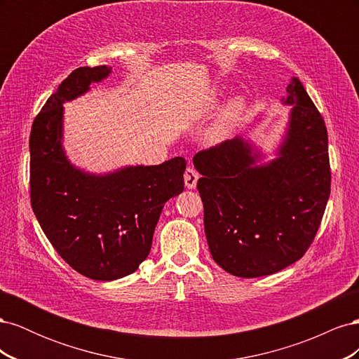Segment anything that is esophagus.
I'll list each match as a JSON object with an SVG mask.
<instances>
[{
  "instance_id": "obj_1",
  "label": "esophagus",
  "mask_w": 359,
  "mask_h": 359,
  "mask_svg": "<svg viewBox=\"0 0 359 359\" xmlns=\"http://www.w3.org/2000/svg\"><path fill=\"white\" fill-rule=\"evenodd\" d=\"M198 180H199V173L196 172V169L189 166L186 169V172H184V182H186V187L187 189H194V187H196V184H198Z\"/></svg>"
}]
</instances>
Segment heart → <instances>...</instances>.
<instances>
[{
    "label": "heart",
    "mask_w": 359,
    "mask_h": 359,
    "mask_svg": "<svg viewBox=\"0 0 359 359\" xmlns=\"http://www.w3.org/2000/svg\"><path fill=\"white\" fill-rule=\"evenodd\" d=\"M244 109V100L240 99V97H235V99L229 100L223 107V111L220 112L219 118L215 119L214 126L211 127L208 139L210 142H220V140L231 132L233 126L238 123L241 114Z\"/></svg>",
    "instance_id": "1"
}]
</instances>
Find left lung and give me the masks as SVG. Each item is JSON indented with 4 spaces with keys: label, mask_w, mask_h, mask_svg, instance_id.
Returning <instances> with one entry per match:
<instances>
[{
    "label": "left lung",
    "mask_w": 359,
    "mask_h": 359,
    "mask_svg": "<svg viewBox=\"0 0 359 359\" xmlns=\"http://www.w3.org/2000/svg\"><path fill=\"white\" fill-rule=\"evenodd\" d=\"M286 91L281 102L292 109L277 158L257 165L262 154L241 136L193 158L210 252L236 277L269 276L299 260L331 193L323 118L298 78Z\"/></svg>",
    "instance_id": "obj_1"
}]
</instances>
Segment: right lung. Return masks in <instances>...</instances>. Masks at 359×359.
Wrapping results in <instances>:
<instances>
[{
    "instance_id": "add662e5",
    "label": "right lung",
    "mask_w": 359,
    "mask_h": 359,
    "mask_svg": "<svg viewBox=\"0 0 359 359\" xmlns=\"http://www.w3.org/2000/svg\"><path fill=\"white\" fill-rule=\"evenodd\" d=\"M112 72L79 67L64 79L29 135L31 206L57 253L79 274L111 281L135 273L149 255L165 203L184 190L186 160L127 166L106 175L74 168L62 148V103Z\"/></svg>"
}]
</instances>
